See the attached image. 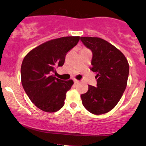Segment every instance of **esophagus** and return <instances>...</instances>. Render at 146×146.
Wrapping results in <instances>:
<instances>
[{"instance_id":"esophagus-1","label":"esophagus","mask_w":146,"mask_h":146,"mask_svg":"<svg viewBox=\"0 0 146 146\" xmlns=\"http://www.w3.org/2000/svg\"><path fill=\"white\" fill-rule=\"evenodd\" d=\"M73 82H74V84H78V83L79 82V81L77 80H73Z\"/></svg>"}]
</instances>
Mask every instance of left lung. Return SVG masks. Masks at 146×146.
<instances>
[{
  "mask_svg": "<svg viewBox=\"0 0 146 146\" xmlns=\"http://www.w3.org/2000/svg\"><path fill=\"white\" fill-rule=\"evenodd\" d=\"M83 44L92 52L91 70L96 73V87L89 85L80 96L83 106L91 113L111 111L122 97L127 86L129 64L119 50L98 37L81 36Z\"/></svg>",
  "mask_w": 146,
  "mask_h": 146,
  "instance_id": "left-lung-1",
  "label": "left lung"
}]
</instances>
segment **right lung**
<instances>
[{"label":"right lung","instance_id":"right-lung-1","mask_svg":"<svg viewBox=\"0 0 146 146\" xmlns=\"http://www.w3.org/2000/svg\"><path fill=\"white\" fill-rule=\"evenodd\" d=\"M80 36H64L44 43L27 54L21 68V83L25 93L36 107L55 112L64 105L66 92L73 84L56 78L55 68L62 66L65 57L76 46Z\"/></svg>","mask_w":146,"mask_h":146}]
</instances>
